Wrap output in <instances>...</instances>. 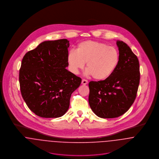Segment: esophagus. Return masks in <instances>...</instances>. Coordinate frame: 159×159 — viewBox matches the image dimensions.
<instances>
[{"mask_svg":"<svg viewBox=\"0 0 159 159\" xmlns=\"http://www.w3.org/2000/svg\"><path fill=\"white\" fill-rule=\"evenodd\" d=\"M88 83V81L86 80H82V81H81V84H83V85H86Z\"/></svg>","mask_w":159,"mask_h":159,"instance_id":"34e87169","label":"esophagus"}]
</instances>
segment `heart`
I'll return each instance as SVG.
<instances>
[{
	"mask_svg": "<svg viewBox=\"0 0 159 159\" xmlns=\"http://www.w3.org/2000/svg\"><path fill=\"white\" fill-rule=\"evenodd\" d=\"M119 58V52L115 47L88 40L80 43L76 51H69L67 60L69 70L73 73L78 74L86 63V73L96 80L102 81L113 73Z\"/></svg>",
	"mask_w": 159,
	"mask_h": 159,
	"instance_id": "heart-1",
	"label": "heart"
}]
</instances>
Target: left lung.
Segmentation results:
<instances>
[{
	"label": "left lung",
	"mask_w": 159,
	"mask_h": 159,
	"mask_svg": "<svg viewBox=\"0 0 159 159\" xmlns=\"http://www.w3.org/2000/svg\"><path fill=\"white\" fill-rule=\"evenodd\" d=\"M119 63L103 81L89 83V103L101 118H115L126 113L134 103L139 83V64L136 55L122 41L117 40Z\"/></svg>",
	"instance_id": "obj_1"
}]
</instances>
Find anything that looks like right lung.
Returning <instances> with one entry per match:
<instances>
[{"mask_svg":"<svg viewBox=\"0 0 159 159\" xmlns=\"http://www.w3.org/2000/svg\"><path fill=\"white\" fill-rule=\"evenodd\" d=\"M69 41H45L24 56L19 81L24 100L36 115L56 118L67 111L81 79L66 69Z\"/></svg>","mask_w":159,"mask_h":159,"instance_id":"obj_1","label":"right lung"}]
</instances>
